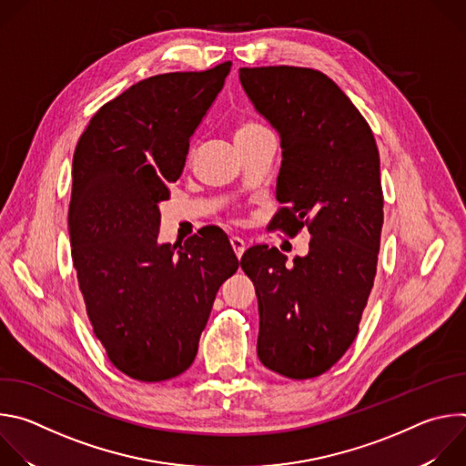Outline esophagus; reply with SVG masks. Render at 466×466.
Here are the masks:
<instances>
[{
  "mask_svg": "<svg viewBox=\"0 0 466 466\" xmlns=\"http://www.w3.org/2000/svg\"><path fill=\"white\" fill-rule=\"evenodd\" d=\"M230 245H232V248H234V252H236V256L241 258L243 252H245V248H247V243H245L241 238L232 236V238H230Z\"/></svg>",
  "mask_w": 466,
  "mask_h": 466,
  "instance_id": "esophagus-1",
  "label": "esophagus"
}]
</instances>
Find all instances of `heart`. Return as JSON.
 <instances>
[{
	"label": "heart",
	"instance_id": "obj_1",
	"mask_svg": "<svg viewBox=\"0 0 466 466\" xmlns=\"http://www.w3.org/2000/svg\"><path fill=\"white\" fill-rule=\"evenodd\" d=\"M256 127H259V125H256V123H241V125H238V128H236V137L245 135V132H248V130H252V128H256Z\"/></svg>",
	"mask_w": 466,
	"mask_h": 466
}]
</instances>
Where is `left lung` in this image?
<instances>
[{"label":"left lung","mask_w":466,"mask_h":466,"mask_svg":"<svg viewBox=\"0 0 466 466\" xmlns=\"http://www.w3.org/2000/svg\"><path fill=\"white\" fill-rule=\"evenodd\" d=\"M256 112L280 135L282 166L273 223L308 227L306 256L250 247L241 269L258 297L259 361L291 380L338 363L354 343L380 252L383 193L372 130L324 74L295 66L239 68Z\"/></svg>","instance_id":"left-lung-1"}]
</instances>
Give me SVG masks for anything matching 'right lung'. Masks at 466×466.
I'll return each instance as SVG.
<instances>
[{"instance_id":"1","label":"right lung","mask_w":466,"mask_h":466,"mask_svg":"<svg viewBox=\"0 0 466 466\" xmlns=\"http://www.w3.org/2000/svg\"><path fill=\"white\" fill-rule=\"evenodd\" d=\"M232 62L132 85L90 119L74 153L68 212L74 268L108 360L140 381L193 363L221 284L239 263L219 228L160 243V203Z\"/></svg>"}]
</instances>
